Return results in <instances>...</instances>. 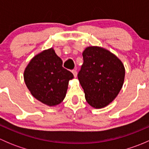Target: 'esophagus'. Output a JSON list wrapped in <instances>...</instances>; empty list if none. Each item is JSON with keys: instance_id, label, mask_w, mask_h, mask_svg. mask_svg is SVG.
<instances>
[{"instance_id": "esophagus-1", "label": "esophagus", "mask_w": 149, "mask_h": 149, "mask_svg": "<svg viewBox=\"0 0 149 149\" xmlns=\"http://www.w3.org/2000/svg\"><path fill=\"white\" fill-rule=\"evenodd\" d=\"M72 73H73L74 77H76V76H77V71H76V70H72Z\"/></svg>"}]
</instances>
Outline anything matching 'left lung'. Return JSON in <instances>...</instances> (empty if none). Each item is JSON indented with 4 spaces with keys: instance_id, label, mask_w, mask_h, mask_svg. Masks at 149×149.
Listing matches in <instances>:
<instances>
[{
    "instance_id": "obj_1",
    "label": "left lung",
    "mask_w": 149,
    "mask_h": 149,
    "mask_svg": "<svg viewBox=\"0 0 149 149\" xmlns=\"http://www.w3.org/2000/svg\"><path fill=\"white\" fill-rule=\"evenodd\" d=\"M83 58L78 79L86 100L94 108L104 107L116 98L123 87L124 65L118 57L100 47L86 48Z\"/></svg>"
}]
</instances>
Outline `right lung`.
<instances>
[{"instance_id": "add662e5", "label": "right lung", "mask_w": 149, "mask_h": 149, "mask_svg": "<svg viewBox=\"0 0 149 149\" xmlns=\"http://www.w3.org/2000/svg\"><path fill=\"white\" fill-rule=\"evenodd\" d=\"M25 84L34 98L48 106H55L65 98L73 73L63 67L53 48L35 55L24 73Z\"/></svg>"}]
</instances>
